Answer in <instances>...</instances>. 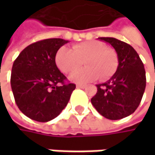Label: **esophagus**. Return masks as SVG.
<instances>
[{
  "label": "esophagus",
  "instance_id": "esophagus-1",
  "mask_svg": "<svg viewBox=\"0 0 155 155\" xmlns=\"http://www.w3.org/2000/svg\"><path fill=\"white\" fill-rule=\"evenodd\" d=\"M85 85L84 84H77V88H80V89H84V88H85Z\"/></svg>",
  "mask_w": 155,
  "mask_h": 155
}]
</instances>
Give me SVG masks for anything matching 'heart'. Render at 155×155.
I'll list each match as a JSON object with an SVG mask.
<instances>
[{"label": "heart", "instance_id": "b5f03b06", "mask_svg": "<svg viewBox=\"0 0 155 155\" xmlns=\"http://www.w3.org/2000/svg\"><path fill=\"white\" fill-rule=\"evenodd\" d=\"M84 61L85 68L70 77L76 83L85 84L98 78L104 81L116 72L118 66L117 54L113 49L99 41H84L72 45L71 50L61 47L55 55V63L63 73L70 74L78 68Z\"/></svg>", "mask_w": 155, "mask_h": 155}]
</instances>
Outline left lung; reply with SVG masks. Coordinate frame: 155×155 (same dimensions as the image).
Here are the masks:
<instances>
[{"label": "left lung", "instance_id": "1", "mask_svg": "<svg viewBox=\"0 0 155 155\" xmlns=\"http://www.w3.org/2000/svg\"><path fill=\"white\" fill-rule=\"evenodd\" d=\"M98 39L114 47L118 67L110 80L97 85V91L91 104L105 118L119 120L133 114L138 108L146 88V71L131 45L115 38Z\"/></svg>", "mask_w": 155, "mask_h": 155}]
</instances>
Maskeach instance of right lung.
Returning a JSON list of instances; mask_svg holds the SVG:
<instances>
[{
    "label": "right lung",
    "mask_w": 155,
    "mask_h": 155,
    "mask_svg": "<svg viewBox=\"0 0 155 155\" xmlns=\"http://www.w3.org/2000/svg\"><path fill=\"white\" fill-rule=\"evenodd\" d=\"M63 39H47L33 43L15 60L11 88L15 103L30 119L46 122L58 116L68 104L74 84H65L66 77L55 63L58 50L68 43Z\"/></svg>",
    "instance_id": "obj_1"
}]
</instances>
